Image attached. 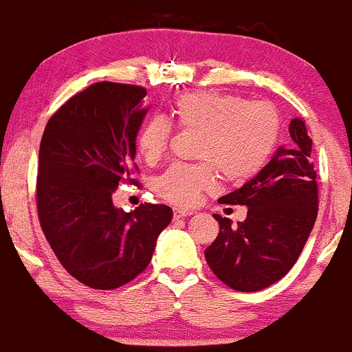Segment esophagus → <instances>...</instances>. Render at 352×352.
Returning a JSON list of instances; mask_svg holds the SVG:
<instances>
[{"label":"esophagus","mask_w":352,"mask_h":352,"mask_svg":"<svg viewBox=\"0 0 352 352\" xmlns=\"http://www.w3.org/2000/svg\"><path fill=\"white\" fill-rule=\"evenodd\" d=\"M188 215H193V210H185V208H173V218H185Z\"/></svg>","instance_id":"34e87169"}]
</instances>
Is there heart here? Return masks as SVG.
I'll list each match as a JSON object with an SVG mask.
<instances>
[{
  "instance_id": "1",
  "label": "heart",
  "mask_w": 352,
  "mask_h": 352,
  "mask_svg": "<svg viewBox=\"0 0 352 352\" xmlns=\"http://www.w3.org/2000/svg\"><path fill=\"white\" fill-rule=\"evenodd\" d=\"M170 116L177 129L197 132V164H173L155 180V192L175 205H193L200 193L215 187L218 172L232 184H243L265 168L276 151L281 117L265 100H246L235 94L199 91L173 100ZM172 124L162 116L144 120L135 144L147 162L167 151Z\"/></svg>"
}]
</instances>
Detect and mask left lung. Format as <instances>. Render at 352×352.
Listing matches in <instances>:
<instances>
[{"label": "left lung", "mask_w": 352, "mask_h": 352, "mask_svg": "<svg viewBox=\"0 0 352 352\" xmlns=\"http://www.w3.org/2000/svg\"><path fill=\"white\" fill-rule=\"evenodd\" d=\"M289 137L292 145L278 148L254 179L218 200L248 207L238 227L213 215L220 233L205 250L210 270L236 292H260L280 281L300 258L316 221L313 140L301 119L289 122Z\"/></svg>", "instance_id": "left-lung-1"}]
</instances>
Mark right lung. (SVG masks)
I'll return each instance as SVG.
<instances>
[{"label":"right lung","instance_id":"1","mask_svg":"<svg viewBox=\"0 0 352 352\" xmlns=\"http://www.w3.org/2000/svg\"><path fill=\"white\" fill-rule=\"evenodd\" d=\"M147 89L96 82L72 96L51 119L39 145L36 207L47 243L72 278L94 289H116L147 268L157 236L170 223L167 205L112 204L132 173L135 137Z\"/></svg>","mask_w":352,"mask_h":352}]
</instances>
